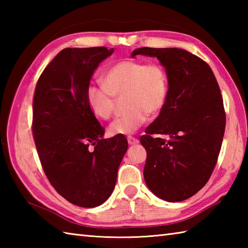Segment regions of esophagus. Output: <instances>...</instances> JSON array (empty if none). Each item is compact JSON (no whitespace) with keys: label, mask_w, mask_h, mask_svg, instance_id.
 <instances>
[{"label":"esophagus","mask_w":248,"mask_h":248,"mask_svg":"<svg viewBox=\"0 0 248 248\" xmlns=\"http://www.w3.org/2000/svg\"><path fill=\"white\" fill-rule=\"evenodd\" d=\"M128 143L129 145H136L140 143V140L136 138H134V136H128Z\"/></svg>","instance_id":"34e87169"}]
</instances>
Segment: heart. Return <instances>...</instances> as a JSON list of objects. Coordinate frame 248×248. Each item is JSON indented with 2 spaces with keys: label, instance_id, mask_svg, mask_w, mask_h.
<instances>
[{
  "label": "heart",
  "instance_id": "1",
  "mask_svg": "<svg viewBox=\"0 0 248 248\" xmlns=\"http://www.w3.org/2000/svg\"><path fill=\"white\" fill-rule=\"evenodd\" d=\"M101 82L89 84L86 88L87 104L97 118L108 119L114 112L115 97L123 93L124 107L128 108L109 124V132L114 135L134 133L149 114L160 112L167 99V72L155 62H118L103 73Z\"/></svg>",
  "mask_w": 248,
  "mask_h": 248
}]
</instances>
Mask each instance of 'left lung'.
I'll return each mask as SVG.
<instances>
[{"label":"left lung","instance_id":"obj_1","mask_svg":"<svg viewBox=\"0 0 248 248\" xmlns=\"http://www.w3.org/2000/svg\"><path fill=\"white\" fill-rule=\"evenodd\" d=\"M136 55L156 57L168 77L164 107L140 139L145 181L159 198L182 202L204 186L217 164L226 125L220 89L207 62L186 50L145 46Z\"/></svg>","mask_w":248,"mask_h":248}]
</instances>
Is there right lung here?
<instances>
[{"label":"right lung","mask_w":248,"mask_h":248,"mask_svg":"<svg viewBox=\"0 0 248 248\" xmlns=\"http://www.w3.org/2000/svg\"><path fill=\"white\" fill-rule=\"evenodd\" d=\"M113 52L105 46L62 50L35 88L31 129L44 171L57 193L83 208L107 202L128 149L123 134L103 138L86 101L93 71Z\"/></svg>","instance_id":"add662e5"}]
</instances>
